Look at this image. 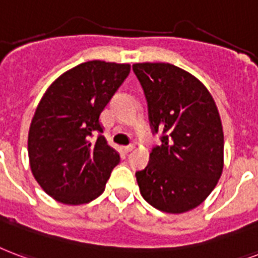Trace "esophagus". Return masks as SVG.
Here are the masks:
<instances>
[{"mask_svg":"<svg viewBox=\"0 0 258 258\" xmlns=\"http://www.w3.org/2000/svg\"><path fill=\"white\" fill-rule=\"evenodd\" d=\"M133 149H134V145H128V146H124L123 152H124V153H130V152H131Z\"/></svg>","mask_w":258,"mask_h":258,"instance_id":"obj_1","label":"esophagus"}]
</instances>
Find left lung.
Returning <instances> with one entry per match:
<instances>
[{"label":"left lung","instance_id":"8db88e82","mask_svg":"<svg viewBox=\"0 0 258 258\" xmlns=\"http://www.w3.org/2000/svg\"><path fill=\"white\" fill-rule=\"evenodd\" d=\"M133 71L144 89L152 131L161 134L146 168L135 172L141 194L158 211H191L223 172L224 135L216 104L207 87L179 67L139 62Z\"/></svg>","mask_w":258,"mask_h":258}]
</instances>
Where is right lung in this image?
Listing matches in <instances>:
<instances>
[{"instance_id":"right-lung-1","label":"right lung","mask_w":258,"mask_h":258,"mask_svg":"<svg viewBox=\"0 0 258 258\" xmlns=\"http://www.w3.org/2000/svg\"><path fill=\"white\" fill-rule=\"evenodd\" d=\"M130 70V64L82 62L57 78L38 104L28 133L30 167L58 202L81 205L104 192L120 156L101 135L100 114Z\"/></svg>"}]
</instances>
